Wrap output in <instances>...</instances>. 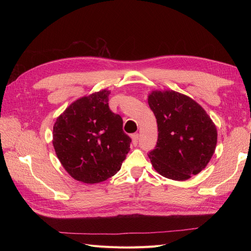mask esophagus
Returning <instances> with one entry per match:
<instances>
[{"instance_id": "34e87169", "label": "esophagus", "mask_w": 251, "mask_h": 251, "mask_svg": "<svg viewBox=\"0 0 251 251\" xmlns=\"http://www.w3.org/2000/svg\"><path fill=\"white\" fill-rule=\"evenodd\" d=\"M132 143H133V146H137L138 144V139H139V134H137V133H135V134H133L132 136Z\"/></svg>"}]
</instances>
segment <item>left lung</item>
<instances>
[{
	"label": "left lung",
	"instance_id": "left-lung-1",
	"mask_svg": "<svg viewBox=\"0 0 251 251\" xmlns=\"http://www.w3.org/2000/svg\"><path fill=\"white\" fill-rule=\"evenodd\" d=\"M148 102L158 126L151 165L161 176L184 181L208 164L217 146V127L191 97L173 90L151 91Z\"/></svg>",
	"mask_w": 251,
	"mask_h": 251
}]
</instances>
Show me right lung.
<instances>
[{
    "mask_svg": "<svg viewBox=\"0 0 251 251\" xmlns=\"http://www.w3.org/2000/svg\"><path fill=\"white\" fill-rule=\"evenodd\" d=\"M110 91L73 101L57 117L52 143L70 176L82 183H100L114 176L130 151L123 118L109 108Z\"/></svg>",
    "mask_w": 251,
    "mask_h": 251,
    "instance_id": "obj_1",
    "label": "right lung"
}]
</instances>
